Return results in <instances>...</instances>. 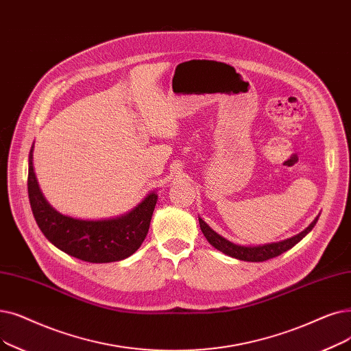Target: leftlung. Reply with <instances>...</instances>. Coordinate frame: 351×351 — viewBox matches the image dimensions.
Returning a JSON list of instances; mask_svg holds the SVG:
<instances>
[{"label": "left lung", "mask_w": 351, "mask_h": 351, "mask_svg": "<svg viewBox=\"0 0 351 351\" xmlns=\"http://www.w3.org/2000/svg\"><path fill=\"white\" fill-rule=\"evenodd\" d=\"M317 221H318V217L310 223V226H307L306 230L293 238L284 239L281 242L267 243V245H258V247H242V245H237V243H234V242H230L228 239L222 238L221 235H218L215 231H212L201 218H199V225H201V230H202L205 238L208 239V242L212 247L219 250L221 252L230 255V256H234V258H237V260H242V261L263 263V261L271 260V258H274V256L281 255L282 252L288 251L289 248H293L295 243H298L313 230Z\"/></svg>", "instance_id": "obj_1"}]
</instances>
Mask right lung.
I'll list each match as a JSON object with an SVG mask.
<instances>
[{
	"label": "right lung",
	"mask_w": 351,
	"mask_h": 351,
	"mask_svg": "<svg viewBox=\"0 0 351 351\" xmlns=\"http://www.w3.org/2000/svg\"><path fill=\"white\" fill-rule=\"evenodd\" d=\"M33 147L28 163V199L41 232L66 254L87 263H114L139 250L145 241L158 195L152 192L126 215L104 221H82L54 210L38 188L33 169Z\"/></svg>",
	"instance_id": "right-lung-1"
}]
</instances>
